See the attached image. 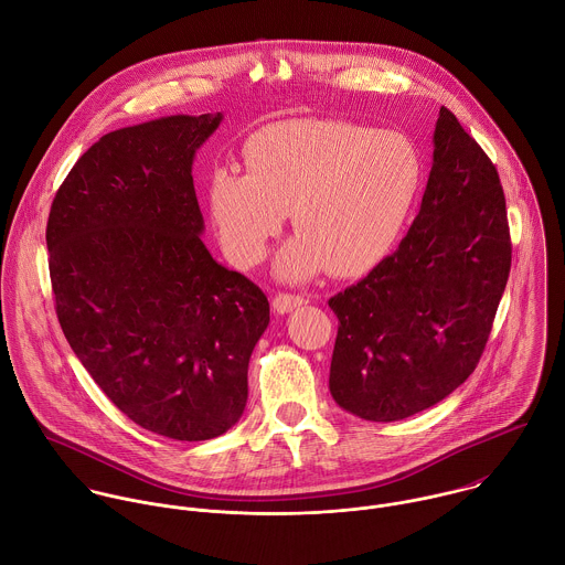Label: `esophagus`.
Masks as SVG:
<instances>
[{"instance_id": "obj_1", "label": "esophagus", "mask_w": 565, "mask_h": 565, "mask_svg": "<svg viewBox=\"0 0 565 565\" xmlns=\"http://www.w3.org/2000/svg\"><path fill=\"white\" fill-rule=\"evenodd\" d=\"M308 303L306 297L301 295H288V292H279L275 299H273V308L279 312V315H286V312H292L295 308Z\"/></svg>"}]
</instances>
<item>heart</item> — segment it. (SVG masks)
Listing matches in <instances>:
<instances>
[{"instance_id": "1", "label": "heart", "mask_w": 565, "mask_h": 565, "mask_svg": "<svg viewBox=\"0 0 565 565\" xmlns=\"http://www.w3.org/2000/svg\"><path fill=\"white\" fill-rule=\"evenodd\" d=\"M246 162L211 171L209 211L228 259L250 268L292 209L299 231L275 262L286 281L374 266L403 233L425 175L412 136L343 118L270 125L250 138Z\"/></svg>"}]
</instances>
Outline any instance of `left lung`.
<instances>
[{
  "instance_id": "8db88e82",
  "label": "left lung",
  "mask_w": 565,
  "mask_h": 565,
  "mask_svg": "<svg viewBox=\"0 0 565 565\" xmlns=\"http://www.w3.org/2000/svg\"><path fill=\"white\" fill-rule=\"evenodd\" d=\"M500 175L447 107L420 211L398 248L334 295L337 405L394 423L458 390L480 363L511 273Z\"/></svg>"
}]
</instances>
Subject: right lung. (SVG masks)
<instances>
[{
  "label": "right lung",
  "instance_id": "right-lung-1",
  "mask_svg": "<svg viewBox=\"0 0 565 565\" xmlns=\"http://www.w3.org/2000/svg\"><path fill=\"white\" fill-rule=\"evenodd\" d=\"M222 114L105 134L70 169L45 228L61 330L136 425L200 443L244 414L266 295L202 242L193 158Z\"/></svg>",
  "mask_w": 565,
  "mask_h": 565
}]
</instances>
